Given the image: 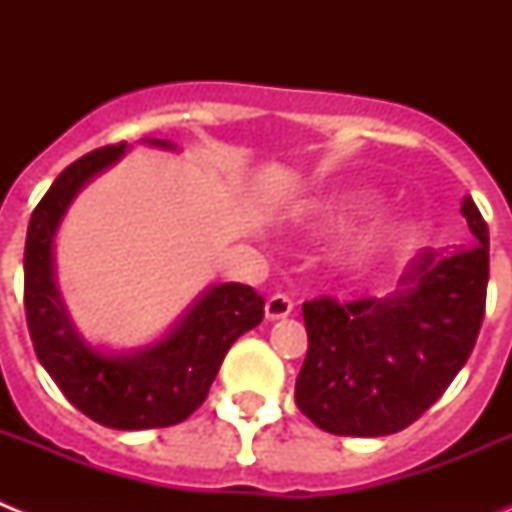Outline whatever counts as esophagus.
<instances>
[{
  "mask_svg": "<svg viewBox=\"0 0 512 512\" xmlns=\"http://www.w3.org/2000/svg\"><path fill=\"white\" fill-rule=\"evenodd\" d=\"M292 307H295V302L289 300L287 295H271L269 300H266V318L269 320L287 318L289 312H292Z\"/></svg>",
  "mask_w": 512,
  "mask_h": 512,
  "instance_id": "esophagus-1",
  "label": "esophagus"
}]
</instances>
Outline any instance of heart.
<instances>
[{"label":"heart","mask_w":512,"mask_h":512,"mask_svg":"<svg viewBox=\"0 0 512 512\" xmlns=\"http://www.w3.org/2000/svg\"><path fill=\"white\" fill-rule=\"evenodd\" d=\"M374 207H377V197L369 192L341 194V197H333L320 207L318 223L323 228H346L348 223H354L356 217L369 215ZM410 235H413V223L408 217H392L356 248L354 264H369L379 253L397 251L410 241Z\"/></svg>","instance_id":"b5f03b06"}]
</instances>
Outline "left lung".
<instances>
[{
	"label": "left lung",
	"instance_id": "1",
	"mask_svg": "<svg viewBox=\"0 0 512 512\" xmlns=\"http://www.w3.org/2000/svg\"><path fill=\"white\" fill-rule=\"evenodd\" d=\"M461 215L472 248H425L387 297L302 305L307 356L297 408L336 436L377 438L408 428L467 364L485 318L490 233L472 197Z\"/></svg>",
	"mask_w": 512,
	"mask_h": 512
}]
</instances>
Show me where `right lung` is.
Returning <instances> with one entry per match:
<instances>
[{"mask_svg":"<svg viewBox=\"0 0 512 512\" xmlns=\"http://www.w3.org/2000/svg\"><path fill=\"white\" fill-rule=\"evenodd\" d=\"M151 146L176 148L169 140ZM125 143L81 156L58 174L33 210L25 241V315L33 348L66 400L117 431L166 428L205 402L228 348L264 320V297L248 284H215L161 341L104 354L76 333L53 274V238L76 194L120 161Z\"/></svg>","mask_w":512,"mask_h":512,"instance_id":"1","label":"right lung"}]
</instances>
